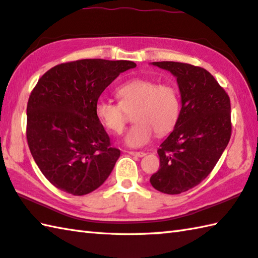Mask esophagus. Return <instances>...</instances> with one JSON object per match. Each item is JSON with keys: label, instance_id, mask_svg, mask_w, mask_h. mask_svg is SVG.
<instances>
[{"label": "esophagus", "instance_id": "1", "mask_svg": "<svg viewBox=\"0 0 258 258\" xmlns=\"http://www.w3.org/2000/svg\"><path fill=\"white\" fill-rule=\"evenodd\" d=\"M130 154H132V156H135V157H144L145 156V152L143 151H128Z\"/></svg>", "mask_w": 258, "mask_h": 258}]
</instances>
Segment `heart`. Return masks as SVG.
I'll return each instance as SVG.
<instances>
[{
	"instance_id": "b5f03b06",
	"label": "heart",
	"mask_w": 258,
	"mask_h": 258,
	"mask_svg": "<svg viewBox=\"0 0 258 258\" xmlns=\"http://www.w3.org/2000/svg\"><path fill=\"white\" fill-rule=\"evenodd\" d=\"M118 104L99 99L95 114L99 123L113 134H120L132 114L134 125L125 137L132 148L143 147L153 134L165 135L175 127L180 116V97L171 83H158L151 79L135 78L116 88Z\"/></svg>"
}]
</instances>
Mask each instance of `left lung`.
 <instances>
[{
	"instance_id": "left-lung-1",
	"label": "left lung",
	"mask_w": 258,
	"mask_h": 258,
	"mask_svg": "<svg viewBox=\"0 0 258 258\" xmlns=\"http://www.w3.org/2000/svg\"><path fill=\"white\" fill-rule=\"evenodd\" d=\"M152 64L177 78L181 109L174 131L158 149L160 168L150 182L165 194H180L210 175L230 141V98L203 68L179 62Z\"/></svg>"
}]
</instances>
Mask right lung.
I'll list each match as a JSON object with an SVG mask.
<instances>
[{
	"instance_id": "obj_1",
	"label": "right lung",
	"mask_w": 258,
	"mask_h": 258,
	"mask_svg": "<svg viewBox=\"0 0 258 258\" xmlns=\"http://www.w3.org/2000/svg\"><path fill=\"white\" fill-rule=\"evenodd\" d=\"M131 60L79 59L48 70L27 105V142L50 184L86 195L104 184L120 156L95 114L102 91Z\"/></svg>"
}]
</instances>
